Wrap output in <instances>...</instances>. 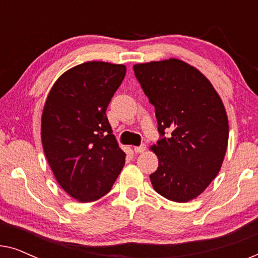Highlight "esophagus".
Instances as JSON below:
<instances>
[{
	"mask_svg": "<svg viewBox=\"0 0 258 258\" xmlns=\"http://www.w3.org/2000/svg\"><path fill=\"white\" fill-rule=\"evenodd\" d=\"M146 149H147V146H146V144H144V143H142V144H141V146H139V147L134 148V150H135L136 154L144 153V151H146Z\"/></svg>",
	"mask_w": 258,
	"mask_h": 258,
	"instance_id": "esophagus-1",
	"label": "esophagus"
}]
</instances>
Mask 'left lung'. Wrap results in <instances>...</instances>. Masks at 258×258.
Masks as SVG:
<instances>
[{"instance_id":"obj_1","label":"left lung","mask_w":258,"mask_h":258,"mask_svg":"<svg viewBox=\"0 0 258 258\" xmlns=\"http://www.w3.org/2000/svg\"><path fill=\"white\" fill-rule=\"evenodd\" d=\"M155 107L160 140L150 175L154 189L174 202H188L216 177L227 151L229 125L224 105L203 74L170 58L134 66Z\"/></svg>"}]
</instances>
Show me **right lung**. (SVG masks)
<instances>
[{
    "instance_id": "add662e5",
    "label": "right lung",
    "mask_w": 258,
    "mask_h": 258,
    "mask_svg": "<svg viewBox=\"0 0 258 258\" xmlns=\"http://www.w3.org/2000/svg\"><path fill=\"white\" fill-rule=\"evenodd\" d=\"M125 70L107 62L76 66L56 81L45 101L44 154L58 184L80 202L110 191L124 165L105 111Z\"/></svg>"
}]
</instances>
